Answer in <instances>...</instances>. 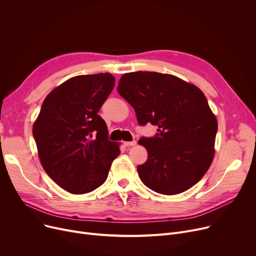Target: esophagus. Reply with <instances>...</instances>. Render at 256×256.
Listing matches in <instances>:
<instances>
[{
  "mask_svg": "<svg viewBox=\"0 0 256 256\" xmlns=\"http://www.w3.org/2000/svg\"><path fill=\"white\" fill-rule=\"evenodd\" d=\"M136 141L134 140V141H128V142H124V146H135L136 145Z\"/></svg>",
  "mask_w": 256,
  "mask_h": 256,
  "instance_id": "34e87169",
  "label": "esophagus"
}]
</instances>
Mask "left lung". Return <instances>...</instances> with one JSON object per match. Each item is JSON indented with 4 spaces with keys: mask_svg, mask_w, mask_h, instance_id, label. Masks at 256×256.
Instances as JSON below:
<instances>
[{
    "mask_svg": "<svg viewBox=\"0 0 256 256\" xmlns=\"http://www.w3.org/2000/svg\"><path fill=\"white\" fill-rule=\"evenodd\" d=\"M117 91L136 112L140 126H158L154 137L139 140L148 156L137 167L152 191L176 195L197 184L214 154L218 122L204 92L167 74H124Z\"/></svg>",
    "mask_w": 256,
    "mask_h": 256,
    "instance_id": "left-lung-1",
    "label": "left lung"
}]
</instances>
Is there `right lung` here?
<instances>
[{
  "mask_svg": "<svg viewBox=\"0 0 256 256\" xmlns=\"http://www.w3.org/2000/svg\"><path fill=\"white\" fill-rule=\"evenodd\" d=\"M114 84L115 78L108 72L67 80L46 98L33 124L40 163L72 194L89 193L102 186L120 154L98 114Z\"/></svg>",
  "mask_w": 256,
  "mask_h": 256,
  "instance_id": "add662e5",
  "label": "right lung"
}]
</instances>
